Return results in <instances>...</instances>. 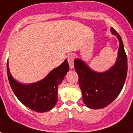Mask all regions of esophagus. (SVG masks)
Segmentation results:
<instances>
[{
  "mask_svg": "<svg viewBox=\"0 0 133 133\" xmlns=\"http://www.w3.org/2000/svg\"><path fill=\"white\" fill-rule=\"evenodd\" d=\"M68 61L69 63L70 68L73 69L74 68V56L72 54H70L68 56Z\"/></svg>",
  "mask_w": 133,
  "mask_h": 133,
  "instance_id": "obj_1",
  "label": "esophagus"
}]
</instances>
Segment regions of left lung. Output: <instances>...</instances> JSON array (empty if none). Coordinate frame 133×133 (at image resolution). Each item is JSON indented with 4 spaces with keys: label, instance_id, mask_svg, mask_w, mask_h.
Listing matches in <instances>:
<instances>
[{
    "label": "left lung",
    "instance_id": "obj_1",
    "mask_svg": "<svg viewBox=\"0 0 133 133\" xmlns=\"http://www.w3.org/2000/svg\"><path fill=\"white\" fill-rule=\"evenodd\" d=\"M111 31L118 40L119 48L116 63L109 70L94 71L81 59L74 60L83 102L89 109H102L114 102L121 91L126 79L128 59L122 39L113 27H111Z\"/></svg>",
    "mask_w": 133,
    "mask_h": 133
}]
</instances>
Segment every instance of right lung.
<instances>
[{
	"label": "right lung",
	"mask_w": 133,
	"mask_h": 133,
	"mask_svg": "<svg viewBox=\"0 0 133 133\" xmlns=\"http://www.w3.org/2000/svg\"><path fill=\"white\" fill-rule=\"evenodd\" d=\"M69 70L65 59L61 65L54 68L42 80L23 84L12 76L7 63L8 80L17 98L24 106L34 111L44 113L51 110L58 100V86L61 84Z\"/></svg>",
	"instance_id": "obj_1"
}]
</instances>
